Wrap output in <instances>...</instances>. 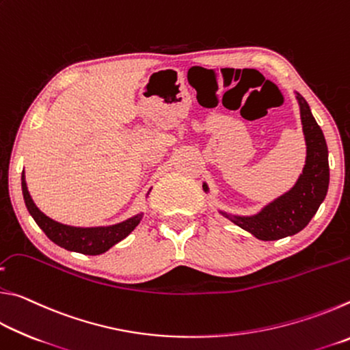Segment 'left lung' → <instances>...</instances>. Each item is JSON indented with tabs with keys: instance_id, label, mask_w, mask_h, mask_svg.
I'll list each match as a JSON object with an SVG mask.
<instances>
[{
	"instance_id": "obj_1",
	"label": "left lung",
	"mask_w": 350,
	"mask_h": 350,
	"mask_svg": "<svg viewBox=\"0 0 350 350\" xmlns=\"http://www.w3.org/2000/svg\"><path fill=\"white\" fill-rule=\"evenodd\" d=\"M301 111V122L307 145L306 165L303 174L298 177L295 185L265 205L262 210L253 216H234L221 211L238 227L252 233L260 241H276L286 236L301 232L310 219L315 216L319 205L327 194L329 188V151L321 128L312 116L306 100L296 94ZM204 189L208 187L204 183Z\"/></svg>"
}]
</instances>
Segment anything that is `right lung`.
Returning <instances> with one entry per match:
<instances>
[{"label": "right lung", "mask_w": 350, "mask_h": 350, "mask_svg": "<svg viewBox=\"0 0 350 350\" xmlns=\"http://www.w3.org/2000/svg\"><path fill=\"white\" fill-rule=\"evenodd\" d=\"M21 188L26 206L33 221L38 224V227L43 230L47 238L69 252L83 254H102L108 252L112 245L125 239L144 217V213H139L126 221L108 225V227H72V225H64L47 217L43 211L38 210V206L33 204L31 194H29L25 171L21 174Z\"/></svg>", "instance_id": "1"}]
</instances>
